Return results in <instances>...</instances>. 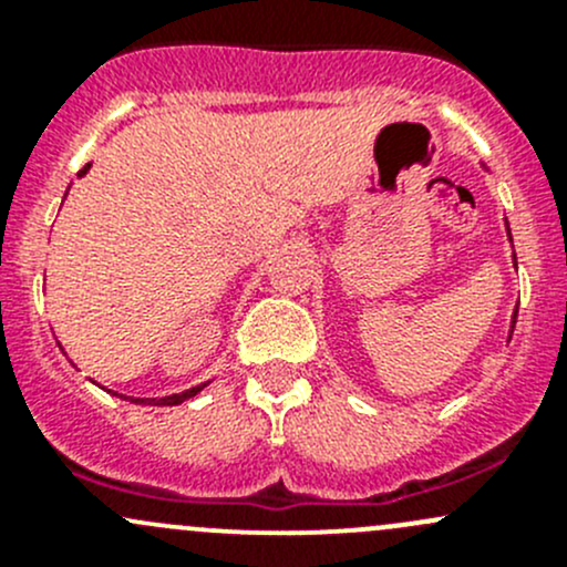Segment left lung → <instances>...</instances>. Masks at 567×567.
<instances>
[{"mask_svg": "<svg viewBox=\"0 0 567 567\" xmlns=\"http://www.w3.org/2000/svg\"><path fill=\"white\" fill-rule=\"evenodd\" d=\"M507 233H511V230H507ZM513 260H516V255H513ZM516 316H518V310L513 312V326H516Z\"/></svg>", "mask_w": 567, "mask_h": 567, "instance_id": "1", "label": "left lung"}]
</instances>
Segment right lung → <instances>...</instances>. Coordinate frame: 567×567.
Masks as SVG:
<instances>
[{
	"mask_svg": "<svg viewBox=\"0 0 567 567\" xmlns=\"http://www.w3.org/2000/svg\"><path fill=\"white\" fill-rule=\"evenodd\" d=\"M87 167H90V164H87ZM87 167H84L79 175L87 173ZM203 386H192V390H186V392H181V394H169V398H131V400H134V403H145V405H177V403H183V400L194 398V394L203 390Z\"/></svg>",
	"mask_w": 567,
	"mask_h": 567,
	"instance_id": "obj_1",
	"label": "right lung"
}]
</instances>
